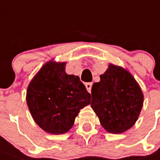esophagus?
<instances>
[{
	"mask_svg": "<svg viewBox=\"0 0 160 160\" xmlns=\"http://www.w3.org/2000/svg\"><path fill=\"white\" fill-rule=\"evenodd\" d=\"M85 87H86V89H87V91H88L89 92H91V87H92V83L91 82L86 83V84H85Z\"/></svg>",
	"mask_w": 160,
	"mask_h": 160,
	"instance_id": "obj_1",
	"label": "esophagus"
}]
</instances>
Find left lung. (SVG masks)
<instances>
[{
	"label": "left lung",
	"mask_w": 160,
	"mask_h": 160,
	"mask_svg": "<svg viewBox=\"0 0 160 160\" xmlns=\"http://www.w3.org/2000/svg\"><path fill=\"white\" fill-rule=\"evenodd\" d=\"M91 88V106L102 126L111 133H122L133 126L141 112L143 95L126 69L113 64Z\"/></svg>",
	"instance_id": "8db88e82"
}]
</instances>
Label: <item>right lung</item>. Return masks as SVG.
I'll use <instances>...</instances> for the list:
<instances>
[{"mask_svg": "<svg viewBox=\"0 0 160 160\" xmlns=\"http://www.w3.org/2000/svg\"><path fill=\"white\" fill-rule=\"evenodd\" d=\"M65 63L48 62L32 79L27 103L37 124L52 134L65 133L80 110L91 103V94L79 76L67 75Z\"/></svg>", "mask_w": 160, "mask_h": 160, "instance_id": "add662e5", "label": "right lung"}]
</instances>
